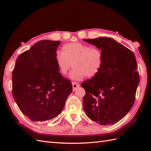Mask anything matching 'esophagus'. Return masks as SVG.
<instances>
[{
  "label": "esophagus",
  "instance_id": "1",
  "mask_svg": "<svg viewBox=\"0 0 151 151\" xmlns=\"http://www.w3.org/2000/svg\"><path fill=\"white\" fill-rule=\"evenodd\" d=\"M72 85H73V91H75L76 89H77L80 86V84H78V82H72Z\"/></svg>",
  "mask_w": 151,
  "mask_h": 151
}]
</instances>
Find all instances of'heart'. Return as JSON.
I'll list each match as a JSON object with an SVG mask.
<instances>
[{"label":"heart","mask_w":151,"mask_h":151,"mask_svg":"<svg viewBox=\"0 0 151 151\" xmlns=\"http://www.w3.org/2000/svg\"><path fill=\"white\" fill-rule=\"evenodd\" d=\"M103 62V52L100 48L78 42L64 45L62 53H58L55 56V62L61 75H67L73 66L70 77L74 80H81L86 76L93 77L100 72Z\"/></svg>","instance_id":"heart-1"}]
</instances>
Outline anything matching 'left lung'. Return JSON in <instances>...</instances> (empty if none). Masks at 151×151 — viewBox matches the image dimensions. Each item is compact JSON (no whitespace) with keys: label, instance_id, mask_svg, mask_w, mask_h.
Wrapping results in <instances>:
<instances>
[{"label":"left lung","instance_id":"left-lung-1","mask_svg":"<svg viewBox=\"0 0 151 151\" xmlns=\"http://www.w3.org/2000/svg\"><path fill=\"white\" fill-rule=\"evenodd\" d=\"M100 48L104 62L101 70L82 82L86 95L83 108L87 116L102 125L116 123L132 108L139 82L134 53L108 37L85 39Z\"/></svg>","mask_w":151,"mask_h":151}]
</instances>
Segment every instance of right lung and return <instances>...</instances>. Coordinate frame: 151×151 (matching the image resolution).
<instances>
[{"label":"right lung","mask_w":151,"mask_h":151,"mask_svg":"<svg viewBox=\"0 0 151 151\" xmlns=\"http://www.w3.org/2000/svg\"><path fill=\"white\" fill-rule=\"evenodd\" d=\"M60 41L41 40L21 53L12 73L13 97L32 121H45L62 111L72 84L59 73L55 62Z\"/></svg>","instance_id":"add662e5"}]
</instances>
